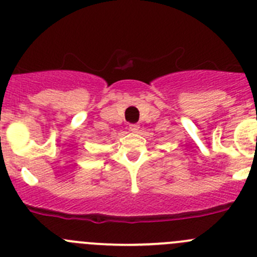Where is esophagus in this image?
I'll return each instance as SVG.
<instances>
[{"instance_id":"34e87169","label":"esophagus","mask_w":257,"mask_h":257,"mask_svg":"<svg viewBox=\"0 0 257 257\" xmlns=\"http://www.w3.org/2000/svg\"><path fill=\"white\" fill-rule=\"evenodd\" d=\"M129 129L132 132H138L139 131V124H129Z\"/></svg>"}]
</instances>
